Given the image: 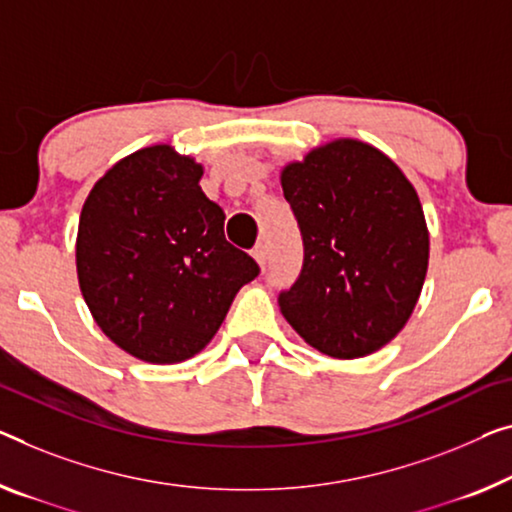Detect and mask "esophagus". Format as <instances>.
Wrapping results in <instances>:
<instances>
[{"instance_id":"obj_1","label":"esophagus","mask_w":512,"mask_h":512,"mask_svg":"<svg viewBox=\"0 0 512 512\" xmlns=\"http://www.w3.org/2000/svg\"><path fill=\"white\" fill-rule=\"evenodd\" d=\"M253 257L257 259V264L264 269V264H266V246H264V243H257V246L253 248Z\"/></svg>"}]
</instances>
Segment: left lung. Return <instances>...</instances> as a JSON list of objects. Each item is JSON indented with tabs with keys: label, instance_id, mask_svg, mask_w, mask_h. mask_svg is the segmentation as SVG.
Returning <instances> with one entry per match:
<instances>
[{
	"label": "left lung",
	"instance_id": "1",
	"mask_svg": "<svg viewBox=\"0 0 512 512\" xmlns=\"http://www.w3.org/2000/svg\"><path fill=\"white\" fill-rule=\"evenodd\" d=\"M303 266L278 296L292 329L333 358L391 342L421 296L430 255L418 195L400 167L358 140L312 149L282 170Z\"/></svg>",
	"mask_w": 512,
	"mask_h": 512
}]
</instances>
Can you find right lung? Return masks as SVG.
I'll use <instances>...</instances> for the list:
<instances>
[{
    "label": "right lung",
    "instance_id": "1",
    "mask_svg": "<svg viewBox=\"0 0 512 512\" xmlns=\"http://www.w3.org/2000/svg\"><path fill=\"white\" fill-rule=\"evenodd\" d=\"M202 165L167 144L135 151L91 188L80 213L78 280L96 324L140 361L195 356L223 324L253 257L225 239Z\"/></svg>",
    "mask_w": 512,
    "mask_h": 512
}]
</instances>
